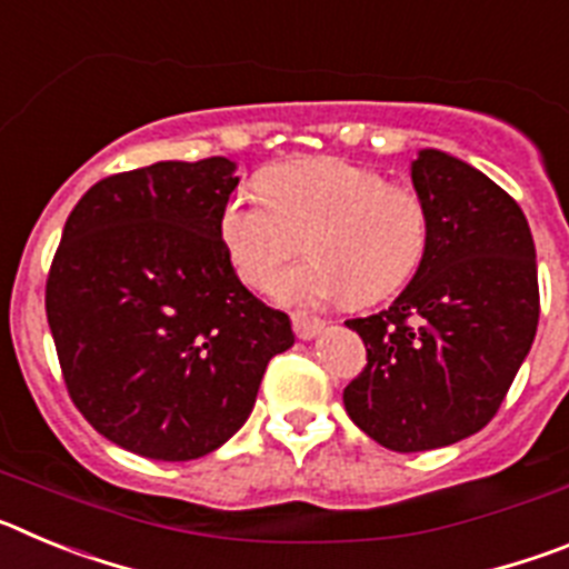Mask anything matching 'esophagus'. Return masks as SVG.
Returning <instances> with one entry per match:
<instances>
[{
	"instance_id": "1",
	"label": "esophagus",
	"mask_w": 569,
	"mask_h": 569,
	"mask_svg": "<svg viewBox=\"0 0 569 569\" xmlns=\"http://www.w3.org/2000/svg\"><path fill=\"white\" fill-rule=\"evenodd\" d=\"M293 330H296V336H299V339L310 341V339H316L321 330H325V321L316 319V316H310V313H301V310H296V313H293Z\"/></svg>"
}]
</instances>
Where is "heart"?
<instances>
[{
    "label": "heart",
    "mask_w": 569,
    "mask_h": 569,
    "mask_svg": "<svg viewBox=\"0 0 569 569\" xmlns=\"http://www.w3.org/2000/svg\"><path fill=\"white\" fill-rule=\"evenodd\" d=\"M259 188L233 190L219 210V241L248 288H273L298 252L299 234L311 259L276 284L290 305L387 299L425 259V202L367 164L339 156L299 159L268 170Z\"/></svg>",
    "instance_id": "heart-1"
}]
</instances>
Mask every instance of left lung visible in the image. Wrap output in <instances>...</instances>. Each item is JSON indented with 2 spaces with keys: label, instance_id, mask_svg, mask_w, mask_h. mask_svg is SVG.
Masks as SVG:
<instances>
[{
  "label": "left lung",
  "instance_id": "1",
  "mask_svg": "<svg viewBox=\"0 0 569 569\" xmlns=\"http://www.w3.org/2000/svg\"><path fill=\"white\" fill-rule=\"evenodd\" d=\"M430 239L387 310L350 319L367 367L347 416L396 453L479 433L505 401L539 328V270L525 213L481 170L425 148L410 162Z\"/></svg>",
  "mask_w": 569,
  "mask_h": 569
}]
</instances>
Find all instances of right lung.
I'll list each match as a JSON object with an SVG mask.
<instances>
[{
	"label": "right lung",
	"mask_w": 569,
	"mask_h": 569,
	"mask_svg": "<svg viewBox=\"0 0 569 569\" xmlns=\"http://www.w3.org/2000/svg\"><path fill=\"white\" fill-rule=\"evenodd\" d=\"M236 162H156L97 182L68 216L48 325L79 413L130 453L190 461L248 421L261 376L293 347L288 313L236 276L219 210Z\"/></svg>",
	"instance_id": "1"
}]
</instances>
